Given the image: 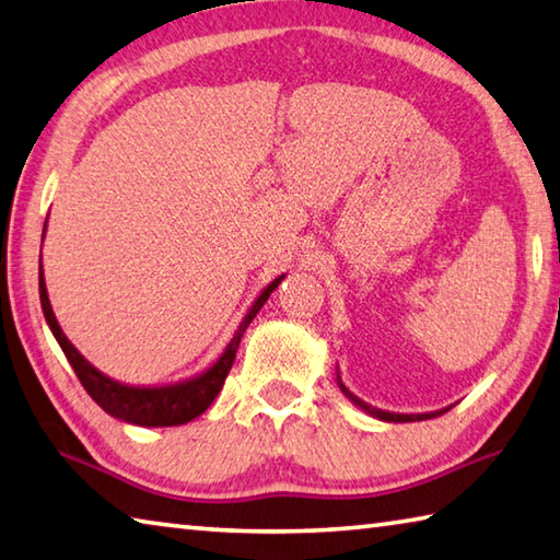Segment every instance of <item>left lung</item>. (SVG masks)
<instances>
[{
  "mask_svg": "<svg viewBox=\"0 0 560 560\" xmlns=\"http://www.w3.org/2000/svg\"><path fill=\"white\" fill-rule=\"evenodd\" d=\"M338 386H340V392L348 396V399L358 406V409H362L364 413H370V416H374V419H380V421H386V423H409V421H425V419H435V416H441V413H445V411H451V406H445V409H441V411H429V413H392V411H382V409H377V406H372V404H368V401H362L360 396H354L348 386L342 384V380H340V372H338Z\"/></svg>",
  "mask_w": 560,
  "mask_h": 560,
  "instance_id": "obj_1",
  "label": "left lung"
}]
</instances>
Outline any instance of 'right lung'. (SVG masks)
<instances>
[{"instance_id": "add662e5", "label": "right lung", "mask_w": 560, "mask_h": 560, "mask_svg": "<svg viewBox=\"0 0 560 560\" xmlns=\"http://www.w3.org/2000/svg\"><path fill=\"white\" fill-rule=\"evenodd\" d=\"M44 237H46V228H44ZM44 237H40V242H44ZM283 277H287V273H281V277L273 279L269 287L254 299L249 311L245 313V318L240 320L235 335L230 338L228 348L220 352V358L212 362L210 368L196 374V377L183 380L176 384H164V386H131L125 382H117L107 377L105 372L93 368V364L78 352L75 345L66 338L63 328L58 325L54 308H50L46 279H44V264L38 267V296H40V308H44V318L48 323L50 332H54V338L58 340L60 350H63V354L70 362V368L75 370L80 384L85 386V392L93 396V401L100 406V409L109 416H115L119 421L147 425V429H161V425H180L198 419V416L206 411L212 401H215L222 384H225L232 362H235V352L240 348L242 335H245L254 315L261 311L264 301L277 291Z\"/></svg>"}]
</instances>
